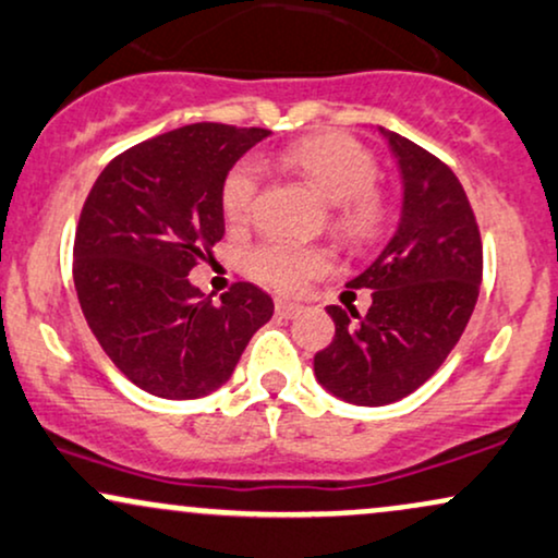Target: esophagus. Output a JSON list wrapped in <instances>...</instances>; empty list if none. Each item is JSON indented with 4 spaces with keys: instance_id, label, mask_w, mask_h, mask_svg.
I'll use <instances>...</instances> for the list:
<instances>
[{
    "instance_id": "1",
    "label": "esophagus",
    "mask_w": 558,
    "mask_h": 558,
    "mask_svg": "<svg viewBox=\"0 0 558 558\" xmlns=\"http://www.w3.org/2000/svg\"><path fill=\"white\" fill-rule=\"evenodd\" d=\"M301 312H304V306L296 304V301H288V299L275 301V314H278L280 319H293V317H299Z\"/></svg>"
}]
</instances>
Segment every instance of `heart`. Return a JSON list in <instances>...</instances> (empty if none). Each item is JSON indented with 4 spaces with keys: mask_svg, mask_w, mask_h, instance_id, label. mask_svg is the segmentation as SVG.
Here are the masks:
<instances>
[{
    "mask_svg": "<svg viewBox=\"0 0 558 558\" xmlns=\"http://www.w3.org/2000/svg\"><path fill=\"white\" fill-rule=\"evenodd\" d=\"M283 166L299 173L314 192L335 207L332 223L353 241L372 239L385 218V205L374 192L377 160L364 145L343 134H319L301 140L283 153ZM259 171L252 160L233 166L223 181L220 203L228 223L239 226L250 218L254 194H257ZM327 267V254L312 246L291 241H265L250 254V272L259 283L278 291H301L312 275Z\"/></svg>",
    "mask_w": 558,
    "mask_h": 558,
    "instance_id": "obj_1",
    "label": "heart"
}]
</instances>
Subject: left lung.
<instances>
[{"mask_svg":"<svg viewBox=\"0 0 558 558\" xmlns=\"http://www.w3.org/2000/svg\"><path fill=\"white\" fill-rule=\"evenodd\" d=\"M402 179L392 239L351 288H372L366 317L327 306L332 343L314 377L351 405H389L415 392L458 345L478 301L483 250L468 194L452 171L411 140L379 126Z\"/></svg>","mask_w":558,"mask_h":558,"instance_id":"left-lung-1","label":"left lung"}]
</instances>
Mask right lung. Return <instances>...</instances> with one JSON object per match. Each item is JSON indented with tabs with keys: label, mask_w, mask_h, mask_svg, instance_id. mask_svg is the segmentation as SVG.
<instances>
[{
	"label": "right lung",
	"mask_w": 558,
	"mask_h": 558,
	"mask_svg": "<svg viewBox=\"0 0 558 558\" xmlns=\"http://www.w3.org/2000/svg\"><path fill=\"white\" fill-rule=\"evenodd\" d=\"M270 137L259 126L190 124L113 158L87 194L75 233V291L87 327L132 385L197 400L231 379L272 299L236 283L220 301L190 283L223 239V181Z\"/></svg>",
	"instance_id": "obj_1"
}]
</instances>
